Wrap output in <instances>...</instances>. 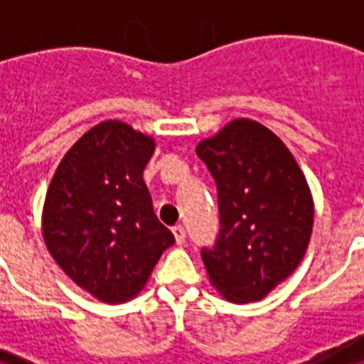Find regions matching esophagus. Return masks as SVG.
I'll return each instance as SVG.
<instances>
[{"instance_id":"34e87169","label":"esophagus","mask_w":364,"mask_h":364,"mask_svg":"<svg viewBox=\"0 0 364 364\" xmlns=\"http://www.w3.org/2000/svg\"><path fill=\"white\" fill-rule=\"evenodd\" d=\"M171 232H173V236H176V242L181 245V243H185V238H187V232H185V228L181 227V225H177V227L171 228Z\"/></svg>"}]
</instances>
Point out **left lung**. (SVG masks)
I'll use <instances>...</instances> for the list:
<instances>
[{"mask_svg":"<svg viewBox=\"0 0 364 364\" xmlns=\"http://www.w3.org/2000/svg\"><path fill=\"white\" fill-rule=\"evenodd\" d=\"M196 154L219 200V236L202 249L210 282L230 302L264 299L310 243L314 200L304 173L274 132L249 119L200 141Z\"/></svg>","mask_w":364,"mask_h":364,"instance_id":"8db88e82","label":"left lung"}]
</instances>
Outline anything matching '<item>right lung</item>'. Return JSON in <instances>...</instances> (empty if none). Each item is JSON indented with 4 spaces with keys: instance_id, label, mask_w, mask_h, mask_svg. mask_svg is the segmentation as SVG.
<instances>
[{
    "instance_id": "1",
    "label": "right lung",
    "mask_w": 364,
    "mask_h": 364,
    "mask_svg": "<svg viewBox=\"0 0 364 364\" xmlns=\"http://www.w3.org/2000/svg\"><path fill=\"white\" fill-rule=\"evenodd\" d=\"M154 139L121 121L100 122L56 168L43 205V238L56 264L102 302H126L176 238L153 211L143 170Z\"/></svg>"
}]
</instances>
